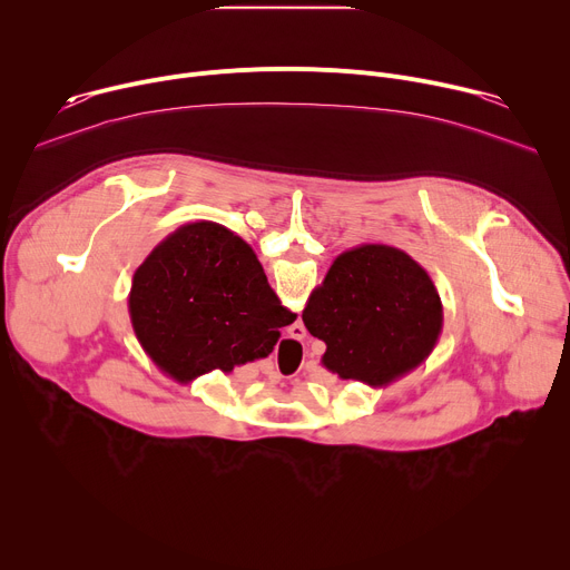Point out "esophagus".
<instances>
[{
    "mask_svg": "<svg viewBox=\"0 0 570 570\" xmlns=\"http://www.w3.org/2000/svg\"><path fill=\"white\" fill-rule=\"evenodd\" d=\"M299 330V334H304V330L302 327H297ZM293 338H302V336H293Z\"/></svg>",
    "mask_w": 570,
    "mask_h": 570,
    "instance_id": "1",
    "label": "esophagus"
}]
</instances>
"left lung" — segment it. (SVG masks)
Instances as JSON below:
<instances>
[{
	"label": "left lung",
	"mask_w": 570,
	"mask_h": 570,
	"mask_svg": "<svg viewBox=\"0 0 570 570\" xmlns=\"http://www.w3.org/2000/svg\"><path fill=\"white\" fill-rule=\"evenodd\" d=\"M302 320L327 345L324 367L383 387L429 358L444 313L433 279L411 255L365 243L334 259Z\"/></svg>",
	"instance_id": "1"
}]
</instances>
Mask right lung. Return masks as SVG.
Returning a JSON list of instances; mask_svg holds the SVG:
<instances>
[{"label":"right lung","instance_id":"add662e5","mask_svg":"<svg viewBox=\"0 0 570 570\" xmlns=\"http://www.w3.org/2000/svg\"><path fill=\"white\" fill-rule=\"evenodd\" d=\"M128 306L144 352L183 379L268 356L297 317L248 243L209 220L159 243L132 277Z\"/></svg>","mask_w":570,"mask_h":570}]
</instances>
